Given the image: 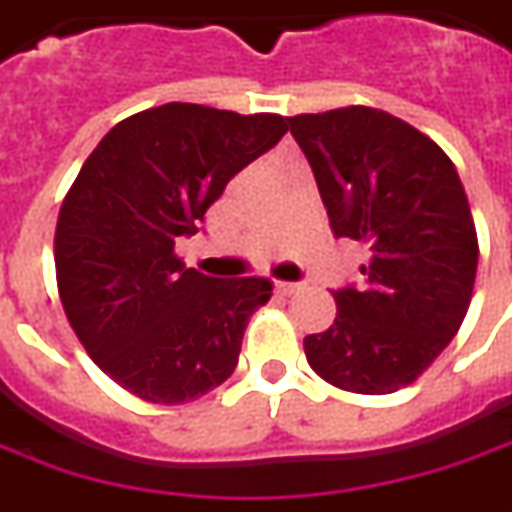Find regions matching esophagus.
Segmentation results:
<instances>
[{"instance_id":"esophagus-1","label":"esophagus","mask_w":512,"mask_h":512,"mask_svg":"<svg viewBox=\"0 0 512 512\" xmlns=\"http://www.w3.org/2000/svg\"><path fill=\"white\" fill-rule=\"evenodd\" d=\"M298 290H301V284H292V281H278L276 284V292H281V295H295Z\"/></svg>"}]
</instances>
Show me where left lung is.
<instances>
[{"instance_id":"obj_1","label":"left lung","mask_w":512,"mask_h":512,"mask_svg":"<svg viewBox=\"0 0 512 512\" xmlns=\"http://www.w3.org/2000/svg\"><path fill=\"white\" fill-rule=\"evenodd\" d=\"M334 236L368 248L365 284L334 292L329 329L303 337L320 379L362 396L412 384L463 326L479 242L451 158L398 116L348 105L287 119Z\"/></svg>"}]
</instances>
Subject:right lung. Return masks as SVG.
I'll return each instance as SVG.
<instances>
[{
	"label": "right lung",
	"mask_w": 512,
	"mask_h": 512,
	"mask_svg": "<svg viewBox=\"0 0 512 512\" xmlns=\"http://www.w3.org/2000/svg\"><path fill=\"white\" fill-rule=\"evenodd\" d=\"M284 133L278 114L167 102L114 125L77 172L55 225L58 295L88 357L133 396L183 404L234 373L273 284L203 276L175 239Z\"/></svg>",
	"instance_id": "obj_1"
}]
</instances>
